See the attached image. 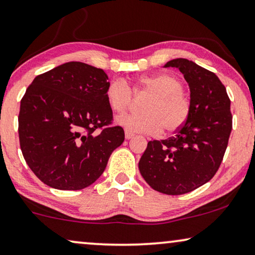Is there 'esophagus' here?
Masks as SVG:
<instances>
[{"mask_svg": "<svg viewBox=\"0 0 255 255\" xmlns=\"http://www.w3.org/2000/svg\"><path fill=\"white\" fill-rule=\"evenodd\" d=\"M125 135H126V138H127V140H129V138H131L134 136V134L131 133V131H129V130H126L125 131Z\"/></svg>", "mask_w": 255, "mask_h": 255, "instance_id": "obj_1", "label": "esophagus"}]
</instances>
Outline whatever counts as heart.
Segmentation results:
<instances>
[{
    "label": "heart",
    "instance_id": "heart-1",
    "mask_svg": "<svg viewBox=\"0 0 255 255\" xmlns=\"http://www.w3.org/2000/svg\"><path fill=\"white\" fill-rule=\"evenodd\" d=\"M137 96H149L143 105L142 115H124L118 122L131 133L159 134L165 128L167 133L181 129L191 115V100L183 93L181 80L170 74L160 73L142 76L133 87ZM133 92L125 80L109 83L106 99L109 108L117 114H124L133 104Z\"/></svg>",
    "mask_w": 255,
    "mask_h": 255
}]
</instances>
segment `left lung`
<instances>
[{"label":"left lung","mask_w":255,"mask_h":255,"mask_svg":"<svg viewBox=\"0 0 255 255\" xmlns=\"http://www.w3.org/2000/svg\"><path fill=\"white\" fill-rule=\"evenodd\" d=\"M165 67L179 68L188 82L191 115L174 136L148 142L138 169L153 189L180 195L218 172L232 131L231 100L219 77L193 61L175 59Z\"/></svg>","instance_id":"1"}]
</instances>
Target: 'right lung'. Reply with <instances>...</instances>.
<instances>
[{
  "instance_id": "1",
  "label": "right lung",
  "mask_w": 255,
  "mask_h": 255,
  "mask_svg": "<svg viewBox=\"0 0 255 255\" xmlns=\"http://www.w3.org/2000/svg\"><path fill=\"white\" fill-rule=\"evenodd\" d=\"M108 86L102 69L67 62L37 75L25 90L18 114L20 147L42 182L77 191L104 173L125 140L122 127L113 125Z\"/></svg>"
}]
</instances>
